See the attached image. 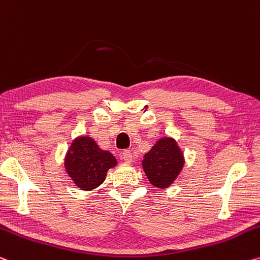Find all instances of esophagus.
<instances>
[{
  "mask_svg": "<svg viewBox=\"0 0 260 260\" xmlns=\"http://www.w3.org/2000/svg\"><path fill=\"white\" fill-rule=\"evenodd\" d=\"M121 156H122V159L125 160L126 163H131L132 158H133V157H132V152L129 150H123Z\"/></svg>",
  "mask_w": 260,
  "mask_h": 260,
  "instance_id": "obj_1",
  "label": "esophagus"
}]
</instances>
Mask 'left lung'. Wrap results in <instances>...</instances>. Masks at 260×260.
Segmentation results:
<instances>
[{
    "label": "left lung",
    "mask_w": 260,
    "mask_h": 260,
    "mask_svg": "<svg viewBox=\"0 0 260 260\" xmlns=\"http://www.w3.org/2000/svg\"><path fill=\"white\" fill-rule=\"evenodd\" d=\"M185 164L184 154L174 138H160L143 156L142 168L149 182L167 188L175 182Z\"/></svg>",
    "instance_id": "left-lung-1"
}]
</instances>
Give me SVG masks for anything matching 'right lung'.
Listing matches in <instances>:
<instances>
[{"label": "right lung", "mask_w": 260, "mask_h": 260, "mask_svg": "<svg viewBox=\"0 0 260 260\" xmlns=\"http://www.w3.org/2000/svg\"><path fill=\"white\" fill-rule=\"evenodd\" d=\"M117 163L110 151L101 149L93 139L85 135L74 139L64 156L66 172L83 191H92L100 186L109 169Z\"/></svg>", "instance_id": "add662e5"}]
</instances>
